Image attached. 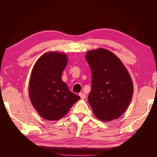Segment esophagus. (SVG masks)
I'll use <instances>...</instances> for the list:
<instances>
[{"label": "esophagus", "mask_w": 157, "mask_h": 157, "mask_svg": "<svg viewBox=\"0 0 157 157\" xmlns=\"http://www.w3.org/2000/svg\"><path fill=\"white\" fill-rule=\"evenodd\" d=\"M79 96H80V98H82V99H84L85 98H86V94H84V93H82V92H80L79 94Z\"/></svg>", "instance_id": "34e87169"}]
</instances>
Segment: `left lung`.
Masks as SVG:
<instances>
[{
  "mask_svg": "<svg viewBox=\"0 0 157 157\" xmlns=\"http://www.w3.org/2000/svg\"><path fill=\"white\" fill-rule=\"evenodd\" d=\"M86 59L92 71L88 102L102 121L119 117L128 107L134 86L128 70L117 56L104 48L89 51Z\"/></svg>",
  "mask_w": 157,
  "mask_h": 157,
  "instance_id": "1",
  "label": "left lung"
}]
</instances>
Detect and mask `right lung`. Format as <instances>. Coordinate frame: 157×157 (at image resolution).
I'll list each match as a JSON object with an SVG mask.
<instances>
[{
  "label": "right lung",
  "mask_w": 157,
  "mask_h": 157,
  "mask_svg": "<svg viewBox=\"0 0 157 157\" xmlns=\"http://www.w3.org/2000/svg\"><path fill=\"white\" fill-rule=\"evenodd\" d=\"M67 63V56L64 53L48 52L38 59L32 69L29 98L39 115L48 121L62 118L80 99L61 79Z\"/></svg>",
  "instance_id": "right-lung-1"
}]
</instances>
